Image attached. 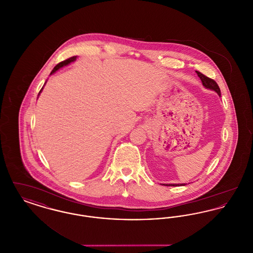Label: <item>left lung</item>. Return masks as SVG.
Segmentation results:
<instances>
[{
  "label": "left lung",
  "instance_id": "obj_1",
  "mask_svg": "<svg viewBox=\"0 0 253 253\" xmlns=\"http://www.w3.org/2000/svg\"><path fill=\"white\" fill-rule=\"evenodd\" d=\"M196 74L198 75V77L200 78V80L202 81V84L204 85L206 88H209V89H211V90H214L216 92L217 94L219 96H221V92H220V88L217 84L216 82L207 76H205L204 74L199 72V71H196ZM164 186H179V184H165ZM180 186H183V184H180Z\"/></svg>",
  "mask_w": 253,
  "mask_h": 253
}]
</instances>
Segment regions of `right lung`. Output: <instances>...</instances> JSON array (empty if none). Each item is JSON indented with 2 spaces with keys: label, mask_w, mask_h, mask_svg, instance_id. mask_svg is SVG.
<instances>
[{
  "label": "right lung",
  "mask_w": 253,
  "mask_h": 253,
  "mask_svg": "<svg viewBox=\"0 0 253 253\" xmlns=\"http://www.w3.org/2000/svg\"><path fill=\"white\" fill-rule=\"evenodd\" d=\"M76 60V57L74 56V57H71V58H69V59H67V60H63V61H60V63H58L55 67H54V69L51 71V74H53V73L56 72L58 69H60V67H62V66H64V65H67V64H69L70 62H72L73 60ZM42 90V88L41 89V91ZM40 91V92H41Z\"/></svg>",
  "instance_id": "obj_1"
}]
</instances>
